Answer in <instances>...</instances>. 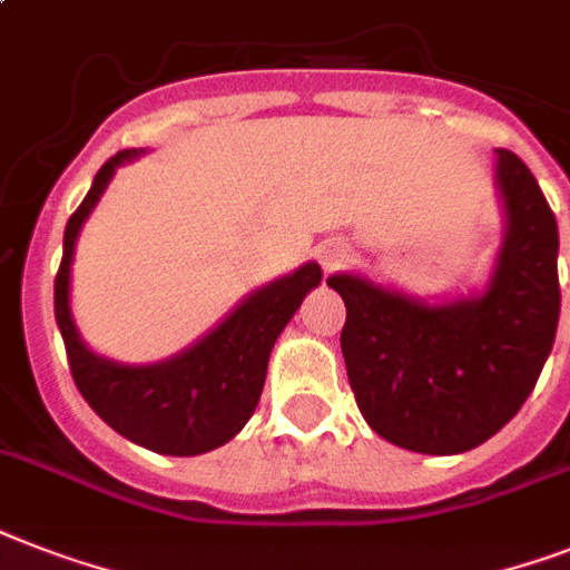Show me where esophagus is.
Segmentation results:
<instances>
[{
  "mask_svg": "<svg viewBox=\"0 0 570 570\" xmlns=\"http://www.w3.org/2000/svg\"><path fill=\"white\" fill-rule=\"evenodd\" d=\"M348 243L345 239H325V243L318 245V261L325 269H333V266H340L342 261H348Z\"/></svg>",
  "mask_w": 570,
  "mask_h": 570,
  "instance_id": "1",
  "label": "esophagus"
}]
</instances>
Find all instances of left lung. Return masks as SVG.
<instances>
[{
  "instance_id": "8db88e82",
  "label": "left lung",
  "mask_w": 570,
  "mask_h": 570,
  "mask_svg": "<svg viewBox=\"0 0 570 570\" xmlns=\"http://www.w3.org/2000/svg\"><path fill=\"white\" fill-rule=\"evenodd\" d=\"M494 155L503 239L483 293L428 301L357 272L327 277L348 309L340 342L360 413L406 451L483 445L521 410L557 340V216L521 157Z\"/></svg>"
}]
</instances>
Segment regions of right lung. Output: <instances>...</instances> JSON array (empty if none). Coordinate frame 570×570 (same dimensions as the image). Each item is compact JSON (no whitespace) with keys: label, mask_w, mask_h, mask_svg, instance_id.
I'll return each mask as SVG.
<instances>
[{"label":"right lung","mask_w":570,"mask_h":570,"mask_svg":"<svg viewBox=\"0 0 570 570\" xmlns=\"http://www.w3.org/2000/svg\"><path fill=\"white\" fill-rule=\"evenodd\" d=\"M140 155L142 149H125L110 157L92 178L85 202L69 216L63 261L55 277V318L67 345L72 381L105 424L155 453L198 456L230 442L252 419L277 336L289 325L304 295L322 284V266L309 261L293 275L254 289L210 333L160 363L128 365L90 351L69 307V272L78 234L114 173Z\"/></svg>","instance_id":"right-lung-1"}]
</instances>
